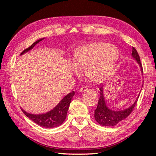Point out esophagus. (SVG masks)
<instances>
[{
    "mask_svg": "<svg viewBox=\"0 0 156 156\" xmlns=\"http://www.w3.org/2000/svg\"><path fill=\"white\" fill-rule=\"evenodd\" d=\"M87 90H88V88H87V87H86V86H84V87H83L80 88V91L81 92H85Z\"/></svg>",
    "mask_w": 156,
    "mask_h": 156,
    "instance_id": "obj_1",
    "label": "esophagus"
}]
</instances>
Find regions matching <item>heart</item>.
<instances>
[{"instance_id": "b5f03b06", "label": "heart", "mask_w": 156, "mask_h": 156, "mask_svg": "<svg viewBox=\"0 0 156 156\" xmlns=\"http://www.w3.org/2000/svg\"><path fill=\"white\" fill-rule=\"evenodd\" d=\"M119 56L117 47L105 42L95 41L76 49L73 60L78 68L85 67V74L90 80L100 82L112 74Z\"/></svg>"}]
</instances>
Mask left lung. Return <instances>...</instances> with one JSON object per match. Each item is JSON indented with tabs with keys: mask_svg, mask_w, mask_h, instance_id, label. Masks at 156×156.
<instances>
[{
	"mask_svg": "<svg viewBox=\"0 0 156 156\" xmlns=\"http://www.w3.org/2000/svg\"><path fill=\"white\" fill-rule=\"evenodd\" d=\"M131 55L136 59V61L138 62L142 72L143 73V69H142V66L140 62V56L138 52L136 51V49L133 47H132ZM100 96L98 100V103L97 108L94 111V118L96 122L102 126H115L118 122H120V121L125 120L133 112L134 107H135L137 102H138V97L136 99L135 102L133 103V105H131L130 107L127 108V109L120 111H113L109 109L107 107L106 103H105L103 94V86H102L100 88Z\"/></svg>",
	"mask_w": 156,
	"mask_h": 156,
	"instance_id": "1",
	"label": "left lung"
}]
</instances>
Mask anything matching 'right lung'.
Returning <instances> with one entry per match:
<instances>
[{"label": "right lung", "instance_id": "obj_1", "mask_svg": "<svg viewBox=\"0 0 156 156\" xmlns=\"http://www.w3.org/2000/svg\"><path fill=\"white\" fill-rule=\"evenodd\" d=\"M43 39L44 38H41L36 41L30 47L25 49L20 54L22 55L25 54V52L30 51L37 43H38L41 41H43ZM74 94L75 92L73 91L67 94V96L63 98L62 100L58 104L57 106L54 109H53L50 112L46 113H43V114H31V113L25 112L22 109H21V110H22V112L25 113V115L30 118L31 120L34 121V122L36 123L37 125H40L41 126L45 128L56 127V126H58L60 125H62L66 119V116H67L69 107L71 101H72V98L74 96Z\"/></svg>", "mask_w": 156, "mask_h": 156}]
</instances>
